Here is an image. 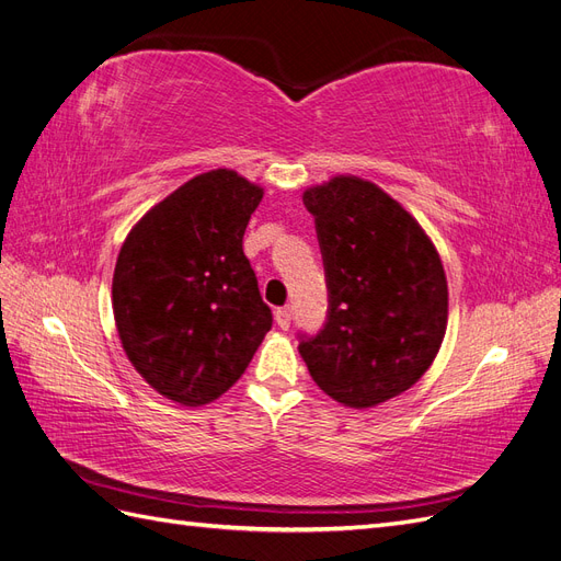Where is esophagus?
I'll list each match as a JSON object with an SVG mask.
<instances>
[{"mask_svg":"<svg viewBox=\"0 0 561 561\" xmlns=\"http://www.w3.org/2000/svg\"><path fill=\"white\" fill-rule=\"evenodd\" d=\"M274 316H276V322H278V328H280V330H287V328H290V322H293V311H290V309H287V307L276 309V311H274Z\"/></svg>","mask_w":561,"mask_h":561,"instance_id":"obj_1","label":"esophagus"}]
</instances>
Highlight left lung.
Instances as JSON below:
<instances>
[{"label": "left lung", "instance_id": "8db88e82", "mask_svg": "<svg viewBox=\"0 0 561 561\" xmlns=\"http://www.w3.org/2000/svg\"><path fill=\"white\" fill-rule=\"evenodd\" d=\"M328 280V320L299 353L320 390L355 410L412 388L443 346V260L416 219L375 182L336 175L304 192Z\"/></svg>", "mask_w": 561, "mask_h": 561}]
</instances>
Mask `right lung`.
I'll list each match as a JSON object with an SVG mask.
<instances>
[{
	"mask_svg": "<svg viewBox=\"0 0 561 561\" xmlns=\"http://www.w3.org/2000/svg\"><path fill=\"white\" fill-rule=\"evenodd\" d=\"M264 190L217 168L184 182L118 250L112 309L133 367L168 400L201 407L241 379L271 309L243 252Z\"/></svg>",
	"mask_w": 561,
	"mask_h": 561,
	"instance_id": "add662e5",
	"label": "right lung"
}]
</instances>
